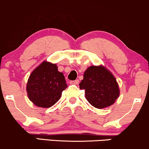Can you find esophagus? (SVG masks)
<instances>
[{
	"label": "esophagus",
	"mask_w": 149,
	"mask_h": 149,
	"mask_svg": "<svg viewBox=\"0 0 149 149\" xmlns=\"http://www.w3.org/2000/svg\"><path fill=\"white\" fill-rule=\"evenodd\" d=\"M71 84H73V85H78L79 83V80H72V81L70 82Z\"/></svg>",
	"instance_id": "1"
}]
</instances>
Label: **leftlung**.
Returning <instances> with one entry per match:
<instances>
[{
    "label": "left lung",
    "mask_w": 149,
    "mask_h": 149,
    "mask_svg": "<svg viewBox=\"0 0 149 149\" xmlns=\"http://www.w3.org/2000/svg\"><path fill=\"white\" fill-rule=\"evenodd\" d=\"M79 85L80 90H85L89 103L100 109L111 106L120 95L115 77L102 65L88 67Z\"/></svg>",
    "instance_id": "8db88e82"
}]
</instances>
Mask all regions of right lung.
Masks as SVG:
<instances>
[{
    "label": "right lung",
    "mask_w": 149,
    "mask_h": 149,
    "mask_svg": "<svg viewBox=\"0 0 149 149\" xmlns=\"http://www.w3.org/2000/svg\"><path fill=\"white\" fill-rule=\"evenodd\" d=\"M67 86L57 65L45 61L31 73L26 91L29 99L36 106L49 108L57 103Z\"/></svg>",
    "instance_id": "add662e5"
}]
</instances>
